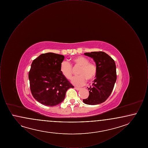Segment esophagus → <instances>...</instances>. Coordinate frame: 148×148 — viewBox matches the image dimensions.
<instances>
[{
	"label": "esophagus",
	"mask_w": 148,
	"mask_h": 148,
	"mask_svg": "<svg viewBox=\"0 0 148 148\" xmlns=\"http://www.w3.org/2000/svg\"><path fill=\"white\" fill-rule=\"evenodd\" d=\"M74 88H75V89H76V90H79L81 89L80 88H78V87H75Z\"/></svg>",
	"instance_id": "34e87169"
}]
</instances>
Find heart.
<instances>
[{
    "instance_id": "b5f03b06",
    "label": "heart",
    "mask_w": 148,
    "mask_h": 148,
    "mask_svg": "<svg viewBox=\"0 0 148 148\" xmlns=\"http://www.w3.org/2000/svg\"><path fill=\"white\" fill-rule=\"evenodd\" d=\"M71 65L79 66L77 74L79 75L73 77L71 80L73 84L82 86L86 83V80H93L97 74V67L95 64L89 62V59L84 56H77L71 60ZM62 74L67 79H71L73 76V69L71 64L66 61L63 62L60 65Z\"/></svg>"
}]
</instances>
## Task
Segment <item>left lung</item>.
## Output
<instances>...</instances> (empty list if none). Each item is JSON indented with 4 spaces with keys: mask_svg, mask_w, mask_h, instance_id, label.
I'll list each match as a JSON object with an SVG mask.
<instances>
[{
    "mask_svg": "<svg viewBox=\"0 0 148 148\" xmlns=\"http://www.w3.org/2000/svg\"><path fill=\"white\" fill-rule=\"evenodd\" d=\"M85 56L93 59L97 67L96 78L89 88L88 98L83 99L86 104L97 105L104 102L111 94L116 80L115 63L103 51L85 53Z\"/></svg>",
    "mask_w": 148,
    "mask_h": 148,
    "instance_id": "left-lung-1",
    "label": "left lung"
}]
</instances>
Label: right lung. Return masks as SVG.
<instances>
[{
	"mask_svg": "<svg viewBox=\"0 0 148 148\" xmlns=\"http://www.w3.org/2000/svg\"><path fill=\"white\" fill-rule=\"evenodd\" d=\"M64 56L53 53L42 54L35 59L29 72L30 88L36 100L44 106L61 103L67 90L74 88L60 71Z\"/></svg>",
	"mask_w": 148,
	"mask_h": 148,
	"instance_id": "right-lung-1",
	"label": "right lung"
}]
</instances>
